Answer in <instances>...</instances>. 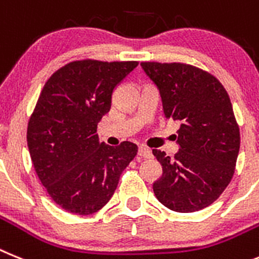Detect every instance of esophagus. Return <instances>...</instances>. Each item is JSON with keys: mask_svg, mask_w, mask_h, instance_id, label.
<instances>
[{"mask_svg": "<svg viewBox=\"0 0 259 259\" xmlns=\"http://www.w3.org/2000/svg\"><path fill=\"white\" fill-rule=\"evenodd\" d=\"M138 155L139 156L146 157V159H150V157H152V151L148 147H146V146H141L138 148Z\"/></svg>", "mask_w": 259, "mask_h": 259, "instance_id": "1", "label": "esophagus"}]
</instances>
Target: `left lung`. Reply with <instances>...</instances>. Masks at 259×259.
Here are the masks:
<instances>
[{
	"label": "left lung",
	"mask_w": 259,
	"mask_h": 259,
	"mask_svg": "<svg viewBox=\"0 0 259 259\" xmlns=\"http://www.w3.org/2000/svg\"><path fill=\"white\" fill-rule=\"evenodd\" d=\"M159 90L167 118L180 121L179 152L152 150L163 175L152 185L157 201L176 212H194L217 201L233 177L240 129L223 84L192 65L142 62Z\"/></svg>",
	"instance_id": "obj_1"
}]
</instances>
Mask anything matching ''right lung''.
I'll return each instance as SVG.
<instances>
[{
  "mask_svg": "<svg viewBox=\"0 0 259 259\" xmlns=\"http://www.w3.org/2000/svg\"><path fill=\"white\" fill-rule=\"evenodd\" d=\"M137 61H74L44 84L28 121L27 145L40 183L64 210L90 215L104 207L138 147L99 142L98 123L112 94Z\"/></svg>",
  "mask_w": 259,
  "mask_h": 259,
  "instance_id": "add662e5",
  "label": "right lung"
}]
</instances>
